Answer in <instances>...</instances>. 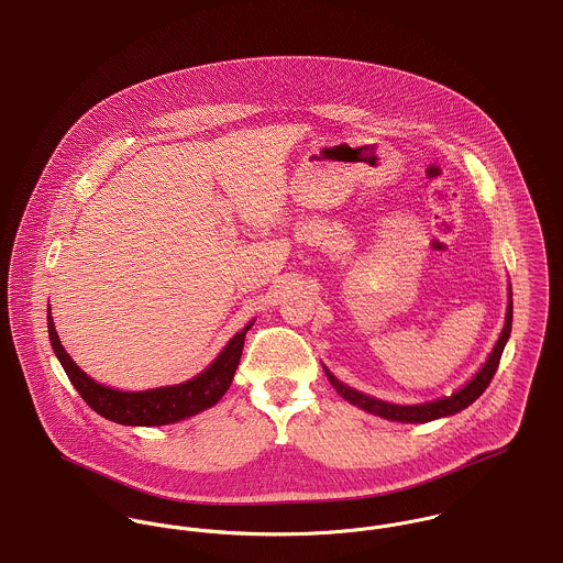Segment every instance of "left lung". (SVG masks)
Returning <instances> with one entry per match:
<instances>
[{
  "instance_id": "left-lung-1",
  "label": "left lung",
  "mask_w": 563,
  "mask_h": 563,
  "mask_svg": "<svg viewBox=\"0 0 563 563\" xmlns=\"http://www.w3.org/2000/svg\"><path fill=\"white\" fill-rule=\"evenodd\" d=\"M510 332H512V302L508 303V314H506L504 332H501L497 345L493 349V353L488 355L486 364L479 368L476 377L465 388L459 389L456 394L439 398V400H433V402H424V405H391V402L373 398V396H366V394H362L357 389L349 388L345 384H341L325 366H323V371H325L330 384L336 388V391L345 400H349L355 407H360V409H364V411H368V413L382 416V418L394 420V422H413V424L416 422H431V420H437V418L454 416V413L463 411L465 407H470L476 398L482 396V391L488 388V384L493 382V377L497 373V366H499V360H501V353H504V346L508 343Z\"/></svg>"
}]
</instances>
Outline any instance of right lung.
<instances>
[{
  "mask_svg": "<svg viewBox=\"0 0 563 563\" xmlns=\"http://www.w3.org/2000/svg\"><path fill=\"white\" fill-rule=\"evenodd\" d=\"M48 321V339L51 346L62 362L70 384L81 394L87 405L100 413L102 418L126 424V427H161L179 422L184 418H190L212 405H217L222 394L229 389L235 368L242 357L244 339L253 323H249L242 332H238L229 345L222 349L217 360L195 379L169 386V388L147 389V391H120V389L107 388L89 379L86 373L73 362V357L64 351L59 343V336L55 332L51 312L46 314Z\"/></svg>",
  "mask_w": 563,
  "mask_h": 563,
  "instance_id": "right-lung-1",
  "label": "right lung"
}]
</instances>
